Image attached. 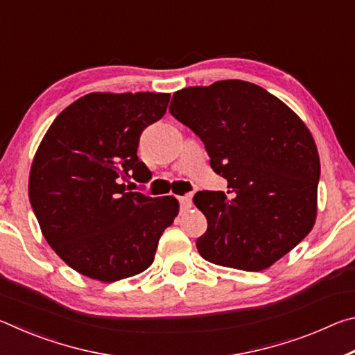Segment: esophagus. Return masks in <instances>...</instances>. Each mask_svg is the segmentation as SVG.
Here are the masks:
<instances>
[{
  "label": "esophagus",
  "mask_w": 355,
  "mask_h": 355,
  "mask_svg": "<svg viewBox=\"0 0 355 355\" xmlns=\"http://www.w3.org/2000/svg\"><path fill=\"white\" fill-rule=\"evenodd\" d=\"M178 202H180V208H182L183 211H188V209L192 207L191 196H182V197H178Z\"/></svg>",
  "instance_id": "34e87169"
}]
</instances>
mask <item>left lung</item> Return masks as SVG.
<instances>
[{
  "label": "left lung",
  "mask_w": 355,
  "mask_h": 355,
  "mask_svg": "<svg viewBox=\"0 0 355 355\" xmlns=\"http://www.w3.org/2000/svg\"><path fill=\"white\" fill-rule=\"evenodd\" d=\"M169 111L205 144L228 194L200 191L208 228L197 250L219 266L263 271L302 241L316 219L320 156L305 123L272 94L241 80L186 87Z\"/></svg>",
  "instance_id": "left-lung-1"
}]
</instances>
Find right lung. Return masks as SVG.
Returning a JSON list of instances; mask_svg holds the SVG:
<instances>
[{
  "label": "right lung",
  "mask_w": 355,
  "mask_h": 355,
  "mask_svg": "<svg viewBox=\"0 0 355 355\" xmlns=\"http://www.w3.org/2000/svg\"><path fill=\"white\" fill-rule=\"evenodd\" d=\"M169 94L94 92L59 114L35 152L29 202L51 249L86 277L116 282L155 260L178 214L175 197L128 191L150 171L137 158L142 131L166 114Z\"/></svg>",
  "instance_id": "1"
}]
</instances>
